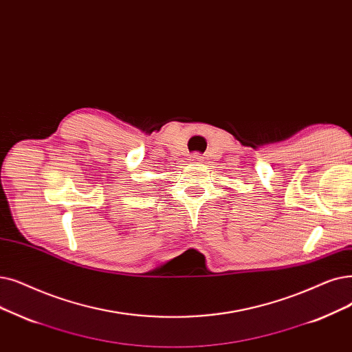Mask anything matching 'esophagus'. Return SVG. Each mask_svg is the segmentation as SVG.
I'll return each instance as SVG.
<instances>
[{"instance_id":"1","label":"esophagus","mask_w":352,"mask_h":352,"mask_svg":"<svg viewBox=\"0 0 352 352\" xmlns=\"http://www.w3.org/2000/svg\"><path fill=\"white\" fill-rule=\"evenodd\" d=\"M190 161H191V162H201V161H203V157H201L200 154H192V155L190 157Z\"/></svg>"}]
</instances>
